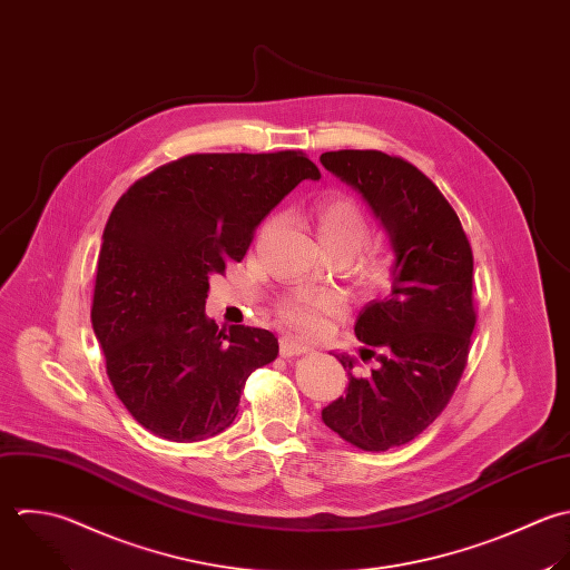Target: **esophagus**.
<instances>
[{
    "mask_svg": "<svg viewBox=\"0 0 570 570\" xmlns=\"http://www.w3.org/2000/svg\"><path fill=\"white\" fill-rule=\"evenodd\" d=\"M308 351H311V346L304 344V342H299V340L293 337V335H284V337L279 340V355H282V357H295V355H302V353H308Z\"/></svg>",
    "mask_w": 570,
    "mask_h": 570,
    "instance_id": "34e87169",
    "label": "esophagus"
}]
</instances>
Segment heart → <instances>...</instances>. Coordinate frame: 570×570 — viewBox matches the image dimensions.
Segmentation results:
<instances>
[{
    "label": "heart",
    "mask_w": 570,
    "mask_h": 570,
    "mask_svg": "<svg viewBox=\"0 0 570 570\" xmlns=\"http://www.w3.org/2000/svg\"><path fill=\"white\" fill-rule=\"evenodd\" d=\"M315 235L326 253L353 255L368 235V219L357 202L333 195L317 206ZM364 271L371 282L380 284L389 275V262L382 253H371L364 262ZM340 311L342 299L335 293H297L282 304L284 320L304 333H320L324 317Z\"/></svg>",
    "instance_id": "heart-1"
}]
</instances>
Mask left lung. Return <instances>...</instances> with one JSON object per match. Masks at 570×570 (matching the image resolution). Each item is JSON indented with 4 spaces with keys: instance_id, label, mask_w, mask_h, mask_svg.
Segmentation results:
<instances>
[{
    "instance_id": "8db88e82",
    "label": "left lung",
    "mask_w": 570,
    "mask_h": 570,
    "mask_svg": "<svg viewBox=\"0 0 570 570\" xmlns=\"http://www.w3.org/2000/svg\"><path fill=\"white\" fill-rule=\"evenodd\" d=\"M322 166L368 204L395 262L391 293L368 302L355 337L375 357L355 377V357L333 353L348 375L346 395L322 409V422L362 451H389L415 440L449 404L475 328L473 253L438 186L413 164L380 150H337Z\"/></svg>"
}]
</instances>
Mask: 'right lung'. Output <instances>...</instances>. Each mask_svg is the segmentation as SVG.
Instances as JSON below:
<instances>
[{
	"instance_id": "obj_1",
	"label": "right lung",
	"mask_w": 570,
	"mask_h": 570,
	"mask_svg": "<svg viewBox=\"0 0 570 570\" xmlns=\"http://www.w3.org/2000/svg\"><path fill=\"white\" fill-rule=\"evenodd\" d=\"M317 166L295 150L188 155L115 204L97 259L92 331L128 413L170 442L226 431L248 375L277 357L266 328L206 317L208 279Z\"/></svg>"
}]
</instances>
